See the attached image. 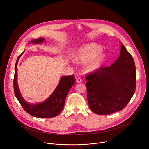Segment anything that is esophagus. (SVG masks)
<instances>
[{"instance_id":"34e87169","label":"esophagus","mask_w":149,"mask_h":149,"mask_svg":"<svg viewBox=\"0 0 149 149\" xmlns=\"http://www.w3.org/2000/svg\"><path fill=\"white\" fill-rule=\"evenodd\" d=\"M76 81H77V82H78V83H80V82H82V79H81V78H79V77H78V78H77Z\"/></svg>"}]
</instances>
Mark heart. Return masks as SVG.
I'll use <instances>...</instances> for the list:
<instances>
[{"instance_id":"1","label":"heart","mask_w":149,"mask_h":149,"mask_svg":"<svg viewBox=\"0 0 149 149\" xmlns=\"http://www.w3.org/2000/svg\"><path fill=\"white\" fill-rule=\"evenodd\" d=\"M102 50V47L96 44L85 45L77 50L75 59L81 63H88V71L95 72L104 65L107 60V56L105 54L101 52Z\"/></svg>"}]
</instances>
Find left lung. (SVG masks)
I'll return each mask as SVG.
<instances>
[{"instance_id":"8db88e82","label":"left lung","mask_w":149,"mask_h":149,"mask_svg":"<svg viewBox=\"0 0 149 149\" xmlns=\"http://www.w3.org/2000/svg\"><path fill=\"white\" fill-rule=\"evenodd\" d=\"M87 100L90 109L98 115L122 110L133 96L136 85V66L123 44L120 56L111 65L87 74Z\"/></svg>"}]
</instances>
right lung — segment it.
<instances>
[{
	"mask_svg": "<svg viewBox=\"0 0 149 149\" xmlns=\"http://www.w3.org/2000/svg\"><path fill=\"white\" fill-rule=\"evenodd\" d=\"M45 38L35 39L31 41L33 44H40L44 42ZM25 51L18 56L15 67V75L13 79V88L15 95L22 105L23 109L29 114L38 118H51L58 116L64 107L67 95L75 82L74 75L62 77L55 91L44 102L37 104H30L26 102L21 96L17 82V65L18 61Z\"/></svg>",
	"mask_w": 149,
	"mask_h": 149,
	"instance_id": "add662e5",
	"label": "right lung"
}]
</instances>
